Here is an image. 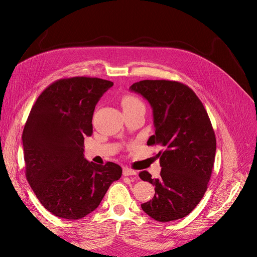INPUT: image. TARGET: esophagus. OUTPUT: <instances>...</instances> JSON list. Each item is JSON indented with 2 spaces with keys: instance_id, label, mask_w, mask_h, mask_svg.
<instances>
[{
  "instance_id": "1",
  "label": "esophagus",
  "mask_w": 257,
  "mask_h": 257,
  "mask_svg": "<svg viewBox=\"0 0 257 257\" xmlns=\"http://www.w3.org/2000/svg\"><path fill=\"white\" fill-rule=\"evenodd\" d=\"M123 175H124V176H136L137 173L135 172V170L131 169V168H128V167H124V168H123Z\"/></svg>"
}]
</instances>
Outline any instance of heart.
Listing matches in <instances>:
<instances>
[{
    "label": "heart",
    "instance_id": "1",
    "mask_svg": "<svg viewBox=\"0 0 257 257\" xmlns=\"http://www.w3.org/2000/svg\"><path fill=\"white\" fill-rule=\"evenodd\" d=\"M121 104H122L123 109H131V108H135V107H138V106H144V104L142 103L141 99L137 98L134 95H130V94L124 95L122 97Z\"/></svg>",
    "mask_w": 257,
    "mask_h": 257
}]
</instances>
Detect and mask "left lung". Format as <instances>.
Wrapping results in <instances>:
<instances>
[{"label":"left lung","instance_id":"1","mask_svg":"<svg viewBox=\"0 0 257 257\" xmlns=\"http://www.w3.org/2000/svg\"><path fill=\"white\" fill-rule=\"evenodd\" d=\"M130 90L149 102L155 133L148 146L163 148L155 157L162 167L160 178L148 172L142 180L155 186L144 211L159 222H170L190 214L203 198L214 164L216 141L203 103L192 89L178 81L142 80Z\"/></svg>","mask_w":257,"mask_h":257}]
</instances>
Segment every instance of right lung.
Masks as SVG:
<instances>
[{
	"label": "right lung",
	"instance_id": "1",
	"mask_svg": "<svg viewBox=\"0 0 257 257\" xmlns=\"http://www.w3.org/2000/svg\"><path fill=\"white\" fill-rule=\"evenodd\" d=\"M113 82L73 77L51 83L38 96L22 133L27 179L52 214L79 220L98 207L122 168L84 159L95 106Z\"/></svg>",
	"mask_w": 257,
	"mask_h": 257
}]
</instances>
